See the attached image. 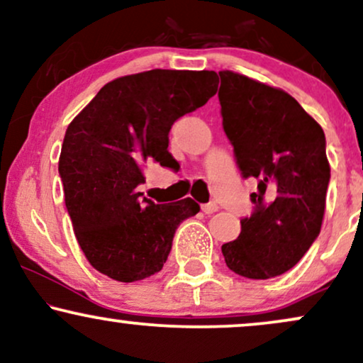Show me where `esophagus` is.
Returning a JSON list of instances; mask_svg holds the SVG:
<instances>
[{
    "label": "esophagus",
    "instance_id": "34e87169",
    "mask_svg": "<svg viewBox=\"0 0 363 363\" xmlns=\"http://www.w3.org/2000/svg\"><path fill=\"white\" fill-rule=\"evenodd\" d=\"M201 210L205 211L206 215H211V213H215L216 210H218V205H216V203H205V205H201Z\"/></svg>",
    "mask_w": 363,
    "mask_h": 363
}]
</instances>
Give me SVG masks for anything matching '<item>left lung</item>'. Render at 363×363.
Masks as SVG:
<instances>
[{"label": "left lung", "instance_id": "obj_1", "mask_svg": "<svg viewBox=\"0 0 363 363\" xmlns=\"http://www.w3.org/2000/svg\"><path fill=\"white\" fill-rule=\"evenodd\" d=\"M223 131L242 177H256L254 211L222 245L228 268L268 280L294 268L318 239L331 169L323 128L291 95L244 74L218 72Z\"/></svg>", "mask_w": 363, "mask_h": 363}]
</instances>
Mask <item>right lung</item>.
I'll use <instances>...</instances> for the list:
<instances>
[{"label":"right lung","mask_w":363,"mask_h":363,"mask_svg":"<svg viewBox=\"0 0 363 363\" xmlns=\"http://www.w3.org/2000/svg\"><path fill=\"white\" fill-rule=\"evenodd\" d=\"M215 72L150 69L104 85L69 123L60 155L65 203L83 254L116 281L158 273L176 228L199 211L194 199H140L143 164H172L169 131L216 94Z\"/></svg>","instance_id":"1"}]
</instances>
